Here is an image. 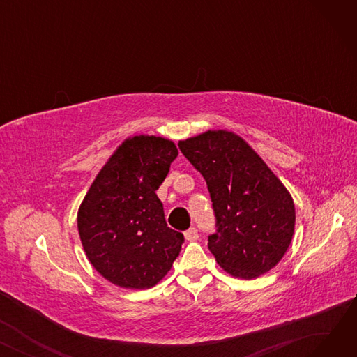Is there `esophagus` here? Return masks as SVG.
<instances>
[{
    "instance_id": "esophagus-1",
    "label": "esophagus",
    "mask_w": 357,
    "mask_h": 357,
    "mask_svg": "<svg viewBox=\"0 0 357 357\" xmlns=\"http://www.w3.org/2000/svg\"><path fill=\"white\" fill-rule=\"evenodd\" d=\"M183 236H185V238L188 240V241H195V240H198V237H199L198 230H197L195 227H191V229L186 230V231L183 233Z\"/></svg>"
}]
</instances>
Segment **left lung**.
<instances>
[{
    "label": "left lung",
    "mask_w": 357,
    "mask_h": 357,
    "mask_svg": "<svg viewBox=\"0 0 357 357\" xmlns=\"http://www.w3.org/2000/svg\"><path fill=\"white\" fill-rule=\"evenodd\" d=\"M178 146L208 186L215 217L208 249L217 264L245 279L276 266L295 227L294 201L282 182L230 131L210 130Z\"/></svg>",
    "instance_id": "obj_1"
}]
</instances>
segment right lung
I'll list each match as a JSON object with an SVG mask.
<instances>
[{
  "label": "right lung",
  "instance_id": "add662e5",
  "mask_svg": "<svg viewBox=\"0 0 357 357\" xmlns=\"http://www.w3.org/2000/svg\"><path fill=\"white\" fill-rule=\"evenodd\" d=\"M178 149L155 136L127 139L92 182L78 213L84 250L114 285L144 289L172 268L183 234L167 227L156 195Z\"/></svg>",
  "mask_w": 357,
  "mask_h": 357
}]
</instances>
